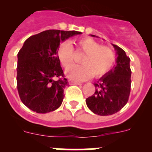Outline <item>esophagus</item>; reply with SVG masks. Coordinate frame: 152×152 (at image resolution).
<instances>
[{
  "label": "esophagus",
  "instance_id": "34e87169",
  "mask_svg": "<svg viewBox=\"0 0 152 152\" xmlns=\"http://www.w3.org/2000/svg\"><path fill=\"white\" fill-rule=\"evenodd\" d=\"M69 84H70V85H81L82 84L79 83V82H75V81H73V80H69Z\"/></svg>",
  "mask_w": 152,
  "mask_h": 152
}]
</instances>
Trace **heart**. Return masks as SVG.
Wrapping results in <instances>:
<instances>
[{"mask_svg":"<svg viewBox=\"0 0 152 152\" xmlns=\"http://www.w3.org/2000/svg\"><path fill=\"white\" fill-rule=\"evenodd\" d=\"M78 47L85 53L81 59L82 65L68 68L66 75L76 81H83L93 75L99 78L105 75L115 61V54L111 48L102 45L91 38L85 37L78 41ZM58 57L62 66L67 68L73 64V50L69 42H64L58 49Z\"/></svg>","mask_w":152,"mask_h":152,"instance_id":"b5f03b06","label":"heart"}]
</instances>
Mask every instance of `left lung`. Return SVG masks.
<instances>
[{
	"mask_svg": "<svg viewBox=\"0 0 152 152\" xmlns=\"http://www.w3.org/2000/svg\"><path fill=\"white\" fill-rule=\"evenodd\" d=\"M112 45L117 56L115 65L94 83L96 92L86 99L87 107L93 113L102 116L111 115L120 111L128 102L131 88L129 57L123 49Z\"/></svg>",
	"mask_w": 152,
	"mask_h": 152,
	"instance_id": "left-lung-1",
	"label": "left lung"
}]
</instances>
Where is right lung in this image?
<instances>
[{"label": "right lung", "instance_id": "1", "mask_svg": "<svg viewBox=\"0 0 152 152\" xmlns=\"http://www.w3.org/2000/svg\"><path fill=\"white\" fill-rule=\"evenodd\" d=\"M81 34L47 30L25 41L18 53L17 84L21 101L32 111L50 113L62 104L68 82L64 78L58 49L60 42Z\"/></svg>", "mask_w": 152, "mask_h": 152}]
</instances>
